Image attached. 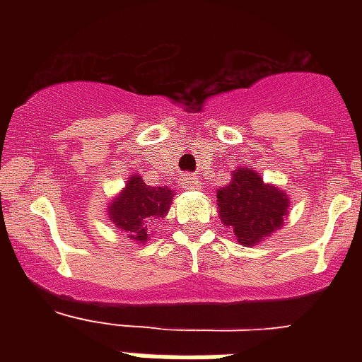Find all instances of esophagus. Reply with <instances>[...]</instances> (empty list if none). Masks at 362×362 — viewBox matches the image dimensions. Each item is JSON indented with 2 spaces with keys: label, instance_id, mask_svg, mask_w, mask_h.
Returning <instances> with one entry per match:
<instances>
[{
  "label": "esophagus",
  "instance_id": "34e87169",
  "mask_svg": "<svg viewBox=\"0 0 362 362\" xmlns=\"http://www.w3.org/2000/svg\"><path fill=\"white\" fill-rule=\"evenodd\" d=\"M180 186L184 187V189H199L201 187V184H199L197 178H193V176H182L180 180Z\"/></svg>",
  "mask_w": 362,
  "mask_h": 362
}]
</instances>
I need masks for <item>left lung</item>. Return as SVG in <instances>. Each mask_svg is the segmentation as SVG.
Listing matches in <instances>:
<instances>
[{"label": "left lung", "instance_id": "left-lung-1", "mask_svg": "<svg viewBox=\"0 0 362 362\" xmlns=\"http://www.w3.org/2000/svg\"><path fill=\"white\" fill-rule=\"evenodd\" d=\"M218 214L242 246H255L284 226L289 199L274 184H264L252 169L233 170L229 186L218 189Z\"/></svg>", "mask_w": 362, "mask_h": 362}]
</instances>
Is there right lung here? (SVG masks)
<instances>
[{"mask_svg":"<svg viewBox=\"0 0 362 362\" xmlns=\"http://www.w3.org/2000/svg\"><path fill=\"white\" fill-rule=\"evenodd\" d=\"M175 193L167 186H146L142 176L131 175L125 187L109 204V218L131 240H148V227L169 212Z\"/></svg>","mask_w":362,"mask_h":362,"instance_id":"obj_1","label":"right lung"}]
</instances>
